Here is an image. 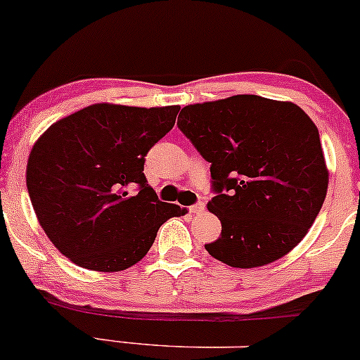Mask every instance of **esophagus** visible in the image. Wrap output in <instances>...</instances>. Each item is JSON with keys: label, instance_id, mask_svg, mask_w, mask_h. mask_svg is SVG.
Returning a JSON list of instances; mask_svg holds the SVG:
<instances>
[{"label": "esophagus", "instance_id": "1", "mask_svg": "<svg viewBox=\"0 0 360 360\" xmlns=\"http://www.w3.org/2000/svg\"><path fill=\"white\" fill-rule=\"evenodd\" d=\"M205 210H206L205 202H196V205H193L191 207H189V211H191V213H194V214L205 213Z\"/></svg>", "mask_w": 360, "mask_h": 360}]
</instances>
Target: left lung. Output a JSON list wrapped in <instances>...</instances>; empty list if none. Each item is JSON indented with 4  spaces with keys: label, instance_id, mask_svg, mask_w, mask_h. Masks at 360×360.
<instances>
[{
    "label": "left lung",
    "instance_id": "left-lung-1",
    "mask_svg": "<svg viewBox=\"0 0 360 360\" xmlns=\"http://www.w3.org/2000/svg\"><path fill=\"white\" fill-rule=\"evenodd\" d=\"M211 162L207 210L221 236L205 245L235 268L268 265L304 240L320 213L328 171L319 129L300 107L259 95L186 105L177 119Z\"/></svg>",
    "mask_w": 360,
    "mask_h": 360
}]
</instances>
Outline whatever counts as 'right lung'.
<instances>
[{"instance_id":"add662e5","label":"right lung","mask_w":360,"mask_h":360,"mask_svg":"<svg viewBox=\"0 0 360 360\" xmlns=\"http://www.w3.org/2000/svg\"><path fill=\"white\" fill-rule=\"evenodd\" d=\"M179 105L94 103L34 142L27 188L38 223L60 253L94 271L136 265L158 229L186 210L159 201L146 155L174 127Z\"/></svg>"}]
</instances>
